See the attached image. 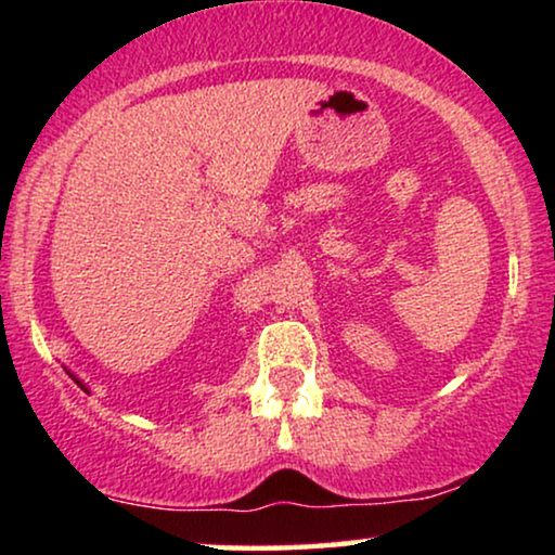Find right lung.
I'll return each instance as SVG.
<instances>
[{
  "instance_id": "obj_1",
  "label": "right lung",
  "mask_w": 555,
  "mask_h": 555,
  "mask_svg": "<svg viewBox=\"0 0 555 555\" xmlns=\"http://www.w3.org/2000/svg\"><path fill=\"white\" fill-rule=\"evenodd\" d=\"M67 374H70V371H67ZM70 376H73V374H70ZM73 378H75V376H73ZM75 384H78V386H80V389H86V384H82V382H78V378H75ZM86 391H88V389H86Z\"/></svg>"
}]
</instances>
